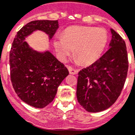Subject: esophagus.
Masks as SVG:
<instances>
[{
  "instance_id": "1",
  "label": "esophagus",
  "mask_w": 135,
  "mask_h": 135,
  "mask_svg": "<svg viewBox=\"0 0 135 135\" xmlns=\"http://www.w3.org/2000/svg\"><path fill=\"white\" fill-rule=\"evenodd\" d=\"M68 68L69 72H70V74H76L78 73V71H79V70H77V69L73 68H71V67L70 66L68 67Z\"/></svg>"
}]
</instances>
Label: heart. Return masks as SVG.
Here are the masks:
<instances>
[{"label":"heart","mask_w":135,"mask_h":135,"mask_svg":"<svg viewBox=\"0 0 135 135\" xmlns=\"http://www.w3.org/2000/svg\"><path fill=\"white\" fill-rule=\"evenodd\" d=\"M108 40V32L104 28L90 26H71L67 28L63 38L54 41V46L63 60L74 55L82 64L94 63L101 55Z\"/></svg>","instance_id":"heart-1"}]
</instances>
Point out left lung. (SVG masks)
<instances>
[{
  "label": "left lung",
  "mask_w": 135,
  "mask_h": 135,
  "mask_svg": "<svg viewBox=\"0 0 135 135\" xmlns=\"http://www.w3.org/2000/svg\"><path fill=\"white\" fill-rule=\"evenodd\" d=\"M108 51L97 61L79 71L76 95L78 103L89 112L107 109L115 102L126 81L128 68L126 43L111 29Z\"/></svg>",
  "instance_id": "left-lung-1"
}]
</instances>
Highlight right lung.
Returning a JSON list of instances; mask_svg holds the SVG:
<instances>
[{
    "instance_id": "add662e5",
    "label": "right lung",
    "mask_w": 135,
    "mask_h": 135,
    "mask_svg": "<svg viewBox=\"0 0 135 135\" xmlns=\"http://www.w3.org/2000/svg\"><path fill=\"white\" fill-rule=\"evenodd\" d=\"M58 27L57 20L30 21L17 32L12 43L9 55L12 85L17 96L34 108H43L53 101L69 71L51 52L34 51L25 40L36 30L45 32L51 39Z\"/></svg>"
}]
</instances>
